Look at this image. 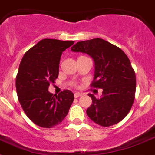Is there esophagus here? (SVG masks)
<instances>
[{"label":"esophagus","mask_w":155,"mask_h":155,"mask_svg":"<svg viewBox=\"0 0 155 155\" xmlns=\"http://www.w3.org/2000/svg\"><path fill=\"white\" fill-rule=\"evenodd\" d=\"M82 94L80 93V92H75V94H74L75 98H79V97H80V96H82Z\"/></svg>","instance_id":"34e87169"}]
</instances>
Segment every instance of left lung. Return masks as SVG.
Segmentation results:
<instances>
[{
  "label": "left lung",
  "mask_w": 155,
  "mask_h": 155,
  "mask_svg": "<svg viewBox=\"0 0 155 155\" xmlns=\"http://www.w3.org/2000/svg\"><path fill=\"white\" fill-rule=\"evenodd\" d=\"M71 50L92 56L95 73L91 86L103 89L100 99L88 95L92 100L86 110L88 116L103 127L118 123L131 110L136 89L135 73L127 55L100 38L78 42Z\"/></svg>",
  "instance_id": "8db88e82"
}]
</instances>
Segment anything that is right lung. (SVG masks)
Masks as SVG:
<instances>
[{"label": "right lung", "mask_w": 155, "mask_h": 155, "mask_svg": "<svg viewBox=\"0 0 155 155\" xmlns=\"http://www.w3.org/2000/svg\"><path fill=\"white\" fill-rule=\"evenodd\" d=\"M73 43L43 39L27 50L21 60L16 77L18 100L27 116L42 128L61 123L74 100V94L67 89L58 95L48 91L59 75L62 53Z\"/></svg>", "instance_id": "1"}]
</instances>
